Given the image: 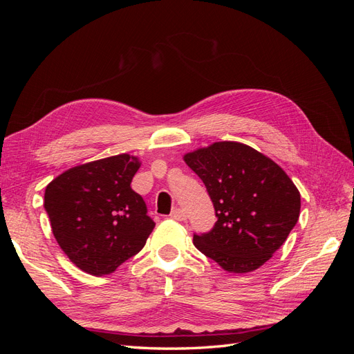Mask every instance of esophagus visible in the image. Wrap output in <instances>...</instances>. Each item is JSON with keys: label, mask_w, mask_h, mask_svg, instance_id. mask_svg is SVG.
Masks as SVG:
<instances>
[{"label": "esophagus", "mask_w": 354, "mask_h": 354, "mask_svg": "<svg viewBox=\"0 0 354 354\" xmlns=\"http://www.w3.org/2000/svg\"><path fill=\"white\" fill-rule=\"evenodd\" d=\"M169 217L177 220V221H185V220H186V214H185V211L181 209V208H176V209L171 211Z\"/></svg>", "instance_id": "34e87169"}]
</instances>
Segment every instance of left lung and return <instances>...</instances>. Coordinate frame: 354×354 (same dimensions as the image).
Returning <instances> with one entry per match:
<instances>
[{
  "label": "left lung",
  "instance_id": "left-lung-1",
  "mask_svg": "<svg viewBox=\"0 0 354 354\" xmlns=\"http://www.w3.org/2000/svg\"><path fill=\"white\" fill-rule=\"evenodd\" d=\"M207 187L217 221L194 245L232 273L261 267L281 248L299 217L301 198L270 158L238 142H217L185 155Z\"/></svg>",
  "mask_w": 354,
  "mask_h": 354
}]
</instances>
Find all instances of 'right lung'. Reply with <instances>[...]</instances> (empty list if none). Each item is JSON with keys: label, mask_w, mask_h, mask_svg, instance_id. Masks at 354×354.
Segmentation results:
<instances>
[{"label": "right lung", "mask_w": 354, "mask_h": 354, "mask_svg": "<svg viewBox=\"0 0 354 354\" xmlns=\"http://www.w3.org/2000/svg\"><path fill=\"white\" fill-rule=\"evenodd\" d=\"M140 162L127 153L73 167L46 187L44 208L60 248L81 270L109 274L140 251L155 223L131 189Z\"/></svg>", "instance_id": "obj_1"}]
</instances>
